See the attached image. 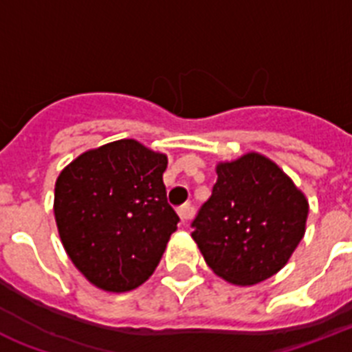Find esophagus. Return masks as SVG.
Wrapping results in <instances>:
<instances>
[{
    "mask_svg": "<svg viewBox=\"0 0 352 352\" xmlns=\"http://www.w3.org/2000/svg\"><path fill=\"white\" fill-rule=\"evenodd\" d=\"M179 217H181L182 223H186V221L192 219V217H193L192 204L188 203V204H184V206H181V208H179Z\"/></svg>",
    "mask_w": 352,
    "mask_h": 352,
    "instance_id": "obj_1",
    "label": "esophagus"
}]
</instances>
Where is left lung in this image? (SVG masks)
<instances>
[{
	"label": "left lung",
	"instance_id": "obj_1",
	"mask_svg": "<svg viewBox=\"0 0 352 352\" xmlns=\"http://www.w3.org/2000/svg\"><path fill=\"white\" fill-rule=\"evenodd\" d=\"M309 204L294 182L263 155L217 166L212 195L192 221L204 261L234 285L279 272L305 234Z\"/></svg>",
	"mask_w": 352,
	"mask_h": 352
}]
</instances>
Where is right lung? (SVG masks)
Here are the masks:
<instances>
[{
  "label": "right lung",
  "mask_w": 352,
  "mask_h": 352,
  "mask_svg": "<svg viewBox=\"0 0 352 352\" xmlns=\"http://www.w3.org/2000/svg\"><path fill=\"white\" fill-rule=\"evenodd\" d=\"M166 155L126 138L80 155L58 177V232L96 287L126 292L159 265L179 223L166 197Z\"/></svg>",
  "instance_id": "add662e5"
}]
</instances>
